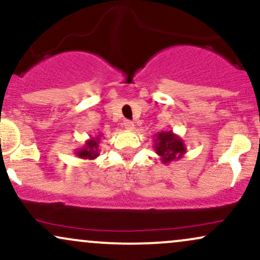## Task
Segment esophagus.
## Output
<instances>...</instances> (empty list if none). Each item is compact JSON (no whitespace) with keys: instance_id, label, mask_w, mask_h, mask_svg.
I'll list each match as a JSON object with an SVG mask.
<instances>
[{"instance_id":"34e87169","label":"esophagus","mask_w":260,"mask_h":260,"mask_svg":"<svg viewBox=\"0 0 260 260\" xmlns=\"http://www.w3.org/2000/svg\"><path fill=\"white\" fill-rule=\"evenodd\" d=\"M123 127L126 128V129H128V131H133L134 129V123L132 121H129V120H126L123 122Z\"/></svg>"}]
</instances>
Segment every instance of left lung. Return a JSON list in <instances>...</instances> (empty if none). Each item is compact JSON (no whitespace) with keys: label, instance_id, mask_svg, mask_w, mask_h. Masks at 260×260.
I'll return each mask as SVG.
<instances>
[{"label":"left lung","instance_id":"obj_1","mask_svg":"<svg viewBox=\"0 0 260 260\" xmlns=\"http://www.w3.org/2000/svg\"><path fill=\"white\" fill-rule=\"evenodd\" d=\"M154 149L160 156L162 164H170L172 161L182 159L186 154V144L180 136L172 131H161L154 136Z\"/></svg>","mask_w":260,"mask_h":260}]
</instances>
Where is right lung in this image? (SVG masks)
Listing matches in <instances>:
<instances>
[{"label": "right lung", "instance_id": "obj_1", "mask_svg": "<svg viewBox=\"0 0 260 260\" xmlns=\"http://www.w3.org/2000/svg\"><path fill=\"white\" fill-rule=\"evenodd\" d=\"M101 134L96 137H90V139L85 140V144L83 145L82 148L77 149L76 150V155L80 159H85V160H94L96 159L98 156L100 155L99 151V143L101 139Z\"/></svg>", "mask_w": 260, "mask_h": 260}]
</instances>
